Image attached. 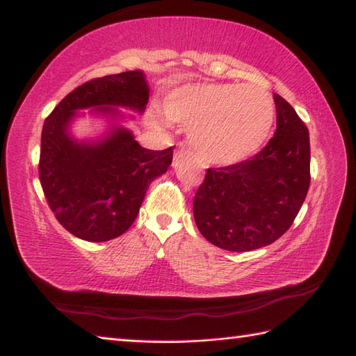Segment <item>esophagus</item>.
Listing matches in <instances>:
<instances>
[{"mask_svg": "<svg viewBox=\"0 0 356 356\" xmlns=\"http://www.w3.org/2000/svg\"><path fill=\"white\" fill-rule=\"evenodd\" d=\"M184 153H185V148H180V149H177L176 153H174V161H177L179 156H180V154H184Z\"/></svg>", "mask_w": 356, "mask_h": 356, "instance_id": "obj_1", "label": "esophagus"}]
</instances>
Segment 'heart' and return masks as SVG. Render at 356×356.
Instances as JSON below:
<instances>
[{
    "label": "heart",
    "instance_id": "b5f03b06",
    "mask_svg": "<svg viewBox=\"0 0 356 356\" xmlns=\"http://www.w3.org/2000/svg\"><path fill=\"white\" fill-rule=\"evenodd\" d=\"M163 113L149 111L151 125L161 130L170 122L182 125L207 163L234 165L263 147L275 107L272 97L254 86L185 84L165 96Z\"/></svg>",
    "mask_w": 356,
    "mask_h": 356
}]
</instances>
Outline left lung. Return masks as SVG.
Here are the masks:
<instances>
[{"mask_svg":"<svg viewBox=\"0 0 356 356\" xmlns=\"http://www.w3.org/2000/svg\"><path fill=\"white\" fill-rule=\"evenodd\" d=\"M277 130L254 157L209 168L195 193L194 220L209 243L248 252L274 243L291 228L311 184L309 130L274 93Z\"/></svg>","mask_w":356,"mask_h":356,"instance_id":"8db88e82","label":"left lung"}]
</instances>
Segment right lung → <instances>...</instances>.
I'll return each instance as SVG.
<instances>
[{"instance_id":"add662e5","label":"right lung","mask_w":356,"mask_h":356,"mask_svg":"<svg viewBox=\"0 0 356 356\" xmlns=\"http://www.w3.org/2000/svg\"><path fill=\"white\" fill-rule=\"evenodd\" d=\"M148 99L142 70L108 74L74 88L45 119L40 180L50 209L74 237L99 243L122 236L151 182L168 171L172 147L143 148L124 125L136 119L124 110L142 115ZM86 115L104 120V133L76 138L72 124Z\"/></svg>"}]
</instances>
